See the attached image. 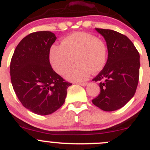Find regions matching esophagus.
<instances>
[{
	"label": "esophagus",
	"instance_id": "esophagus-1",
	"mask_svg": "<svg viewBox=\"0 0 150 150\" xmlns=\"http://www.w3.org/2000/svg\"><path fill=\"white\" fill-rule=\"evenodd\" d=\"M78 84H80L81 86H86L87 84V82H78Z\"/></svg>",
	"mask_w": 150,
	"mask_h": 150
}]
</instances>
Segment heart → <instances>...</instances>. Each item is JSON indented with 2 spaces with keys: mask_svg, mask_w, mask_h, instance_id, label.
Segmentation results:
<instances>
[{
  "mask_svg": "<svg viewBox=\"0 0 150 150\" xmlns=\"http://www.w3.org/2000/svg\"><path fill=\"white\" fill-rule=\"evenodd\" d=\"M75 60L76 64L66 74L71 81L86 80L91 72L103 69L108 59V48L102 40L86 32H76L66 36L61 45H52L49 61L57 73L63 75Z\"/></svg>",
  "mask_w": 150,
  "mask_h": 150,
  "instance_id": "obj_1",
  "label": "heart"
}]
</instances>
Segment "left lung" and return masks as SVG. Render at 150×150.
<instances>
[{
    "label": "left lung",
    "instance_id": "obj_1",
    "mask_svg": "<svg viewBox=\"0 0 150 150\" xmlns=\"http://www.w3.org/2000/svg\"><path fill=\"white\" fill-rule=\"evenodd\" d=\"M107 42V63L93 81L99 82L100 93L92 102L105 111L123 107L137 90L140 54L127 36L108 29L96 28Z\"/></svg>",
    "mask_w": 150,
    "mask_h": 150
}]
</instances>
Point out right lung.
Masks as SVG:
<instances>
[{
	"instance_id": "right-lung-1",
	"label": "right lung",
	"mask_w": 150,
	"mask_h": 150,
	"mask_svg": "<svg viewBox=\"0 0 150 150\" xmlns=\"http://www.w3.org/2000/svg\"><path fill=\"white\" fill-rule=\"evenodd\" d=\"M56 39L50 31L30 33L16 46L10 62L11 82L18 100L39 115H48L60 108L72 85L50 64L49 50Z\"/></svg>"
}]
</instances>
